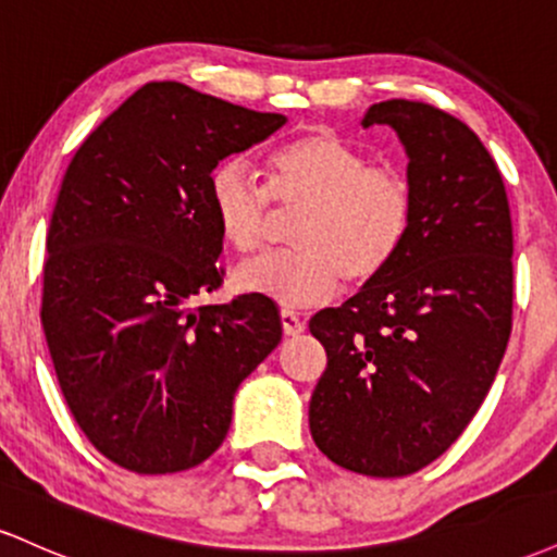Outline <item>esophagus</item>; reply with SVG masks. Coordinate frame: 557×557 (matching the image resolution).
I'll list each match as a JSON object with an SVG mask.
<instances>
[{"label":"esophagus","mask_w":557,"mask_h":557,"mask_svg":"<svg viewBox=\"0 0 557 557\" xmlns=\"http://www.w3.org/2000/svg\"><path fill=\"white\" fill-rule=\"evenodd\" d=\"M280 322H283L285 335H300V332L306 330V322L296 314V311L283 309V311H280Z\"/></svg>","instance_id":"1"}]
</instances>
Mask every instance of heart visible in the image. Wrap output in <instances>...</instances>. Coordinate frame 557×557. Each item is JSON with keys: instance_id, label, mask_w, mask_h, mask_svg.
<instances>
[{"instance_id": "heart-1", "label": "heart", "mask_w": 557, "mask_h": 557, "mask_svg": "<svg viewBox=\"0 0 557 557\" xmlns=\"http://www.w3.org/2000/svg\"><path fill=\"white\" fill-rule=\"evenodd\" d=\"M270 190L243 164L225 162L209 177V203L235 251H259L270 238L274 201L300 212L296 251L238 267L235 285L285 309L327 304L343 280L363 285L380 277L406 246L417 214L411 181L398 168L372 164L363 151L330 131H311L264 159Z\"/></svg>"}]
</instances>
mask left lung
Masks as SVG:
<instances>
[{"label":"left lung","instance_id":"1","mask_svg":"<svg viewBox=\"0 0 557 557\" xmlns=\"http://www.w3.org/2000/svg\"><path fill=\"white\" fill-rule=\"evenodd\" d=\"M408 154L417 214L380 277L311 317L327 369L311 437L363 476H408L461 437L487 398L513 324V227L495 159L469 125L424 101L369 107Z\"/></svg>","mask_w":557,"mask_h":557}]
</instances>
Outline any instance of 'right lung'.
<instances>
[{"mask_svg":"<svg viewBox=\"0 0 557 557\" xmlns=\"http://www.w3.org/2000/svg\"><path fill=\"white\" fill-rule=\"evenodd\" d=\"M285 125L175 81L138 88L75 151L47 235L41 324L70 413L112 463L175 474L222 445L235 389L277 348L270 298L222 285L209 177Z\"/></svg>","mask_w":557,"mask_h":557,"instance_id":"1","label":"right lung"}]
</instances>
